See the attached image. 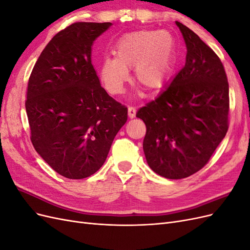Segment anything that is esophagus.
<instances>
[{
  "mask_svg": "<svg viewBox=\"0 0 250 250\" xmlns=\"http://www.w3.org/2000/svg\"><path fill=\"white\" fill-rule=\"evenodd\" d=\"M135 112H137V109H135L134 106H128V116L130 118H134Z\"/></svg>",
  "mask_w": 250,
  "mask_h": 250,
  "instance_id": "esophagus-1",
  "label": "esophagus"
}]
</instances>
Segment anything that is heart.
<instances>
[{"instance_id":"b5f03b06","label":"heart","mask_w":250,"mask_h":250,"mask_svg":"<svg viewBox=\"0 0 250 250\" xmlns=\"http://www.w3.org/2000/svg\"><path fill=\"white\" fill-rule=\"evenodd\" d=\"M173 39L166 31L132 32L117 42L115 57H105L99 66V76L104 88L111 95L124 92L133 69V78L148 90L162 87L171 70Z\"/></svg>"}]
</instances>
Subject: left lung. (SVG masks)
<instances>
[{
    "label": "left lung",
    "mask_w": 250,
    "mask_h": 250,
    "mask_svg": "<svg viewBox=\"0 0 250 250\" xmlns=\"http://www.w3.org/2000/svg\"><path fill=\"white\" fill-rule=\"evenodd\" d=\"M187 46L186 64L170 85L139 109L146 125L143 149L149 167L169 179L208 164L229 129V82L220 58L191 29L176 21Z\"/></svg>",
    "instance_id": "8db88e82"
}]
</instances>
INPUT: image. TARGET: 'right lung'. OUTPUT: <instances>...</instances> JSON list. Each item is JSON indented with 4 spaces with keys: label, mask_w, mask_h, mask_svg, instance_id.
I'll use <instances>...</instances> for the list:
<instances>
[{
    "label": "right lung",
    "mask_w": 250,
    "mask_h": 250,
    "mask_svg": "<svg viewBox=\"0 0 250 250\" xmlns=\"http://www.w3.org/2000/svg\"><path fill=\"white\" fill-rule=\"evenodd\" d=\"M111 22L78 21L58 32L30 75L26 111L31 142L70 179L93 175L106 160L127 107L111 98L92 63V47Z\"/></svg>",
    "instance_id": "right-lung-1"
}]
</instances>
